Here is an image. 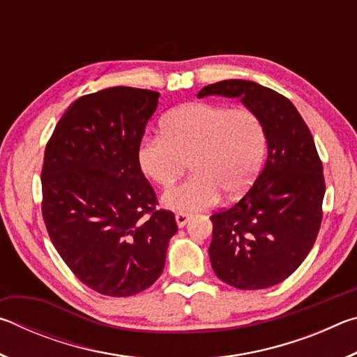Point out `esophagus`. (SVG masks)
Returning a JSON list of instances; mask_svg holds the SVG:
<instances>
[{
  "mask_svg": "<svg viewBox=\"0 0 357 357\" xmlns=\"http://www.w3.org/2000/svg\"><path fill=\"white\" fill-rule=\"evenodd\" d=\"M190 214H185V213H178L176 214V223H178V227L179 228H183V227H185L187 225V222L190 220Z\"/></svg>",
  "mask_w": 357,
  "mask_h": 357,
  "instance_id": "esophagus-1",
  "label": "esophagus"
}]
</instances>
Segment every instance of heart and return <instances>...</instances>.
Returning <instances> with one entry per match:
<instances>
[{"label":"heart","instance_id":"1","mask_svg":"<svg viewBox=\"0 0 357 357\" xmlns=\"http://www.w3.org/2000/svg\"><path fill=\"white\" fill-rule=\"evenodd\" d=\"M160 135L140 142L137 164L151 183L167 189L189 162L192 176L164 195V203L174 211L211 208L222 193L228 200L239 198L263 165L266 132L250 108L189 102L165 114Z\"/></svg>","mask_w":357,"mask_h":357}]
</instances>
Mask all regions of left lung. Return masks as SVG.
<instances>
[{
  "label": "left lung",
  "mask_w": 357,
  "mask_h": 357,
  "mask_svg": "<svg viewBox=\"0 0 357 357\" xmlns=\"http://www.w3.org/2000/svg\"><path fill=\"white\" fill-rule=\"evenodd\" d=\"M206 96L239 98L261 119L268 143V159L250 190L211 215V264L234 288L274 287L309 255L321 225L326 185L315 142L296 107L274 89L223 80L198 93Z\"/></svg>",
  "instance_id": "left-lung-1"
}]
</instances>
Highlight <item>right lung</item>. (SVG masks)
<instances>
[{
	"mask_svg": "<svg viewBox=\"0 0 357 357\" xmlns=\"http://www.w3.org/2000/svg\"><path fill=\"white\" fill-rule=\"evenodd\" d=\"M159 93L113 86L83 96L56 124L42 168V215L53 245L84 285L113 298L159 279L178 225L155 211L137 148Z\"/></svg>",
	"mask_w": 357,
	"mask_h": 357,
	"instance_id": "right-lung-1",
	"label": "right lung"
}]
</instances>
